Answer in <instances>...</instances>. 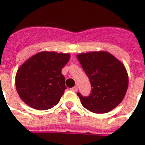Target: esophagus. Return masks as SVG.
<instances>
[{
	"label": "esophagus",
	"instance_id": "obj_1",
	"mask_svg": "<svg viewBox=\"0 0 145 145\" xmlns=\"http://www.w3.org/2000/svg\"><path fill=\"white\" fill-rule=\"evenodd\" d=\"M70 90L72 91H78V87L77 86L72 87V88H70Z\"/></svg>",
	"mask_w": 145,
	"mask_h": 145
}]
</instances>
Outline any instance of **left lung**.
Instances as JSON below:
<instances>
[{"instance_id":"left-lung-1","label":"left lung","mask_w":145,"mask_h":145,"mask_svg":"<svg viewBox=\"0 0 145 145\" xmlns=\"http://www.w3.org/2000/svg\"><path fill=\"white\" fill-rule=\"evenodd\" d=\"M77 58L92 88L88 97L77 93L82 105L94 113H106L117 107L123 99L129 85L124 65L106 52L80 54Z\"/></svg>"}]
</instances>
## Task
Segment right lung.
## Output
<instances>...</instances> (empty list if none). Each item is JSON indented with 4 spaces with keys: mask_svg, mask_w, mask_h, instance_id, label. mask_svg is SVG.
Instances as JSON below:
<instances>
[{
    "mask_svg": "<svg viewBox=\"0 0 145 145\" xmlns=\"http://www.w3.org/2000/svg\"><path fill=\"white\" fill-rule=\"evenodd\" d=\"M69 54L43 52L27 60L16 75L18 94L28 106L46 110L57 105L67 88L61 69Z\"/></svg>",
    "mask_w": 145,
    "mask_h": 145,
    "instance_id": "right-lung-1",
    "label": "right lung"
}]
</instances>
